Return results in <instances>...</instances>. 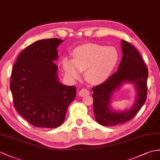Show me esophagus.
I'll return each mask as SVG.
<instances>
[{
	"mask_svg": "<svg viewBox=\"0 0 160 160\" xmlns=\"http://www.w3.org/2000/svg\"><path fill=\"white\" fill-rule=\"evenodd\" d=\"M89 94V91L88 90V89H85V88L81 89V90L79 91V95L80 96H81V97L88 96Z\"/></svg>",
	"mask_w": 160,
	"mask_h": 160,
	"instance_id": "1",
	"label": "esophagus"
}]
</instances>
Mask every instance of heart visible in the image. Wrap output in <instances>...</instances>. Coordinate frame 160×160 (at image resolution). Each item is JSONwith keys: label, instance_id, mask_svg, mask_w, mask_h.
Wrapping results in <instances>:
<instances>
[{"label": "heart", "instance_id": "b5f03b06", "mask_svg": "<svg viewBox=\"0 0 160 160\" xmlns=\"http://www.w3.org/2000/svg\"><path fill=\"white\" fill-rule=\"evenodd\" d=\"M73 59L65 58L63 68L68 77L78 79L81 71L88 83L98 85L107 81L119 60V53L113 46L88 43L78 46L72 52Z\"/></svg>", "mask_w": 160, "mask_h": 160}]
</instances>
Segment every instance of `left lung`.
Here are the masks:
<instances>
[{"instance_id":"8db88e82","label":"left lung","mask_w":160,"mask_h":160,"mask_svg":"<svg viewBox=\"0 0 160 160\" xmlns=\"http://www.w3.org/2000/svg\"><path fill=\"white\" fill-rule=\"evenodd\" d=\"M123 56L118 71L105 82L92 88L93 112L96 122L104 126L118 125L130 120L141 109L147 98L148 69L142 57L134 46L121 41ZM132 83L137 92L134 104L130 109L116 112L110 107L113 93L124 83Z\"/></svg>"}]
</instances>
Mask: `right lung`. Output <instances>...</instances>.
<instances>
[{"label":"right lung","mask_w":160,"mask_h":160,"mask_svg":"<svg viewBox=\"0 0 160 160\" xmlns=\"http://www.w3.org/2000/svg\"><path fill=\"white\" fill-rule=\"evenodd\" d=\"M63 41L49 38L34 42L22 51L12 69L10 89L16 111L35 127L62 125L76 88L58 78V48Z\"/></svg>","instance_id":"obj_1"}]
</instances>
